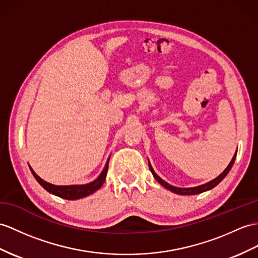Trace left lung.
<instances>
[{"label": "left lung", "instance_id": "1", "mask_svg": "<svg viewBox=\"0 0 258 258\" xmlns=\"http://www.w3.org/2000/svg\"><path fill=\"white\" fill-rule=\"evenodd\" d=\"M235 158H236V153L234 154V156H233V159H232V161L230 162V164L228 165V167L224 169L223 171V173H221L219 175V176L217 177V178H215L213 180H211V181H209V183H207V184H205V185H202V186H198V187H192V188H178V187H174V186H171L169 184H167L166 181H164L163 180L161 177H159L158 175L155 174V172L153 171V168H152V166H151V164L149 163V167H150V171H151V173L153 174V176H154V178L159 181V183L162 185V186H164L166 189H168V190H171V191H173V192H175V194H178V195H196V194H200V192H204V191H207V190H209V189H211V188H213V187H216L220 181H221L225 176H227L228 175V173L230 172V169H231V167L233 166V163H234V161H235Z\"/></svg>", "mask_w": 258, "mask_h": 258}]
</instances>
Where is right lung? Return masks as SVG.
<instances>
[{
    "label": "right lung",
    "mask_w": 258,
    "mask_h": 258,
    "mask_svg": "<svg viewBox=\"0 0 258 258\" xmlns=\"http://www.w3.org/2000/svg\"><path fill=\"white\" fill-rule=\"evenodd\" d=\"M108 162L106 163V166L104 168V171L102 172V174L99 175V176L92 181L90 184H86V185H72V186H55L52 184H49L47 181H45L43 179H41L38 175H37L34 171L33 168L30 166V171L33 173L34 177L36 178V180L38 181V183L45 188V189L49 192H51L55 196L61 197L63 199H69V200H74V199H79V198H83L85 196H89V195L93 194L94 191H96L97 189H99L102 185L104 184L105 178H106V174H107V169H108Z\"/></svg>",
    "instance_id": "right-lung-1"
}]
</instances>
